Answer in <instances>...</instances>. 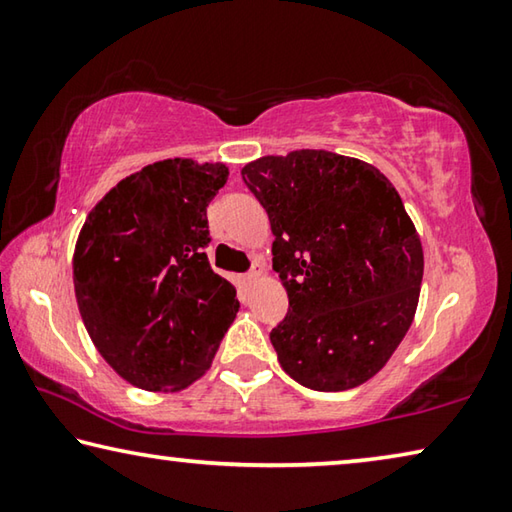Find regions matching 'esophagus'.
Returning <instances> with one entry per match:
<instances>
[{"instance_id": "esophagus-1", "label": "esophagus", "mask_w": 512, "mask_h": 512, "mask_svg": "<svg viewBox=\"0 0 512 512\" xmlns=\"http://www.w3.org/2000/svg\"><path fill=\"white\" fill-rule=\"evenodd\" d=\"M257 280H259V271L253 266V268H250V271L244 275V282H246V284H253V282H257Z\"/></svg>"}]
</instances>
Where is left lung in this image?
<instances>
[{
  "label": "left lung",
  "mask_w": 512,
  "mask_h": 512,
  "mask_svg": "<svg viewBox=\"0 0 512 512\" xmlns=\"http://www.w3.org/2000/svg\"><path fill=\"white\" fill-rule=\"evenodd\" d=\"M241 178L268 214L289 311L271 332L282 370L311 391L361 386L413 323L422 244L384 173L302 149L248 162Z\"/></svg>",
  "instance_id": "1"
}]
</instances>
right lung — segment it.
I'll list each match as a JSON object with an SVG mask.
<instances>
[{
	"instance_id": "1",
	"label": "right lung",
	"mask_w": 512,
	"mask_h": 512,
	"mask_svg": "<svg viewBox=\"0 0 512 512\" xmlns=\"http://www.w3.org/2000/svg\"><path fill=\"white\" fill-rule=\"evenodd\" d=\"M221 162H153L117 183L85 219L74 291L94 348L128 384L176 393L203 377L239 311L212 271L207 205Z\"/></svg>"
}]
</instances>
